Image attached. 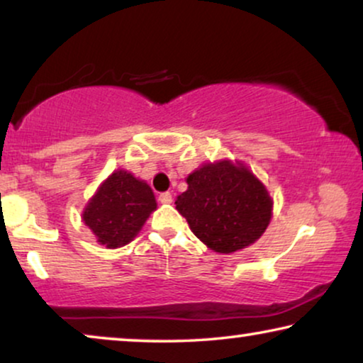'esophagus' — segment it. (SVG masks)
Wrapping results in <instances>:
<instances>
[{
	"mask_svg": "<svg viewBox=\"0 0 363 363\" xmlns=\"http://www.w3.org/2000/svg\"><path fill=\"white\" fill-rule=\"evenodd\" d=\"M158 200H160V203H163V205H170V203L173 201L172 198V193L170 191H163L158 195Z\"/></svg>",
	"mask_w": 363,
	"mask_h": 363,
	"instance_id": "34e87169",
	"label": "esophagus"
}]
</instances>
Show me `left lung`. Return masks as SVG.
Returning a JSON list of instances; mask_svg holds the SVG:
<instances>
[{
    "label": "left lung",
    "instance_id": "left-lung-1",
    "mask_svg": "<svg viewBox=\"0 0 363 363\" xmlns=\"http://www.w3.org/2000/svg\"><path fill=\"white\" fill-rule=\"evenodd\" d=\"M188 190L175 205L193 235L216 252L250 246L269 225L272 200L266 188L241 163L203 165L186 178Z\"/></svg>",
    "mask_w": 363,
    "mask_h": 363
}]
</instances>
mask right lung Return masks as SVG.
Here are the masks:
<instances>
[{"label":"right lung","mask_w":363,"mask_h":363,"mask_svg":"<svg viewBox=\"0 0 363 363\" xmlns=\"http://www.w3.org/2000/svg\"><path fill=\"white\" fill-rule=\"evenodd\" d=\"M155 208L150 186L132 173L118 170L102 183L82 218L101 245L118 247L137 236Z\"/></svg>","instance_id":"add662e5"}]
</instances>
